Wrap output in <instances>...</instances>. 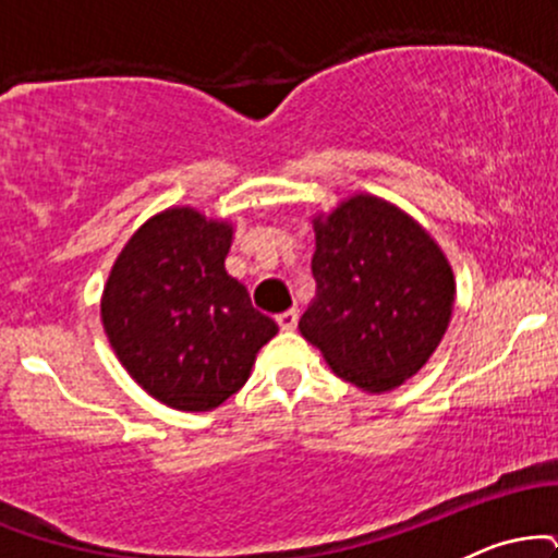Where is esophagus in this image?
<instances>
[{"instance_id": "esophagus-1", "label": "esophagus", "mask_w": 558, "mask_h": 558, "mask_svg": "<svg viewBox=\"0 0 558 558\" xmlns=\"http://www.w3.org/2000/svg\"><path fill=\"white\" fill-rule=\"evenodd\" d=\"M278 325H280V330H296V325H299V312L296 310H286V312H280L278 317Z\"/></svg>"}]
</instances>
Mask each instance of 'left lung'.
<instances>
[{"mask_svg": "<svg viewBox=\"0 0 558 558\" xmlns=\"http://www.w3.org/2000/svg\"><path fill=\"white\" fill-rule=\"evenodd\" d=\"M315 299L301 336L332 373L367 393L417 375L448 328L453 272L420 222L390 202L356 194L315 220Z\"/></svg>", "mask_w": 558, "mask_h": 558, "instance_id": "left-lung-1", "label": "left lung"}]
</instances>
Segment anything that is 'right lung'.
I'll return each instance as SVG.
<instances>
[{
	"label": "right lung",
	"mask_w": 558,
	"mask_h": 558,
	"mask_svg": "<svg viewBox=\"0 0 558 558\" xmlns=\"http://www.w3.org/2000/svg\"><path fill=\"white\" fill-rule=\"evenodd\" d=\"M233 226L191 207L146 220L101 293V323L128 375L181 412H209L241 390L278 332L226 272Z\"/></svg>",
	"instance_id": "right-lung-1"
}]
</instances>
